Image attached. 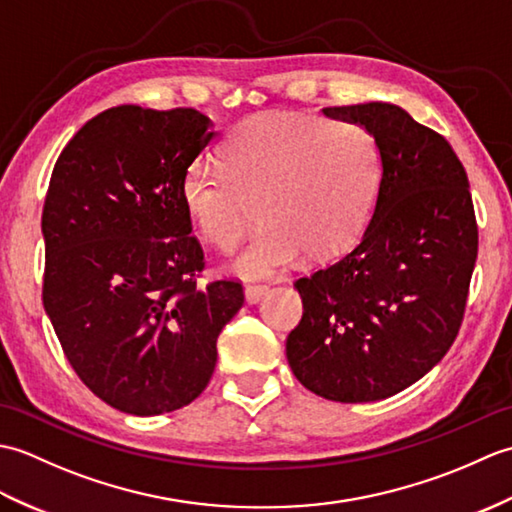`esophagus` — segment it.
I'll return each instance as SVG.
<instances>
[{"instance_id":"esophagus-1","label":"esophagus","mask_w":512,"mask_h":512,"mask_svg":"<svg viewBox=\"0 0 512 512\" xmlns=\"http://www.w3.org/2000/svg\"><path fill=\"white\" fill-rule=\"evenodd\" d=\"M266 292H268V286H264V284H250L244 288V295H246L248 303H257L266 295Z\"/></svg>"}]
</instances>
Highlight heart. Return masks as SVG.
I'll use <instances>...</instances> for the list:
<instances>
[{"label": "heart", "instance_id": "obj_1", "mask_svg": "<svg viewBox=\"0 0 512 512\" xmlns=\"http://www.w3.org/2000/svg\"><path fill=\"white\" fill-rule=\"evenodd\" d=\"M220 165L195 160L184 169L182 206L206 242L228 250L253 224L257 202L264 226L231 268L264 277L301 253L325 262L358 242L383 178V151L354 121L257 116L224 140Z\"/></svg>", "mask_w": 512, "mask_h": 512}]
</instances>
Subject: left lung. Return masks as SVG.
Returning <instances> with one entry per match:
<instances>
[{
    "label": "left lung",
    "mask_w": 512,
    "mask_h": 512,
    "mask_svg": "<svg viewBox=\"0 0 512 512\" xmlns=\"http://www.w3.org/2000/svg\"><path fill=\"white\" fill-rule=\"evenodd\" d=\"M365 125L383 151L374 215L334 264L299 277L292 374L334 402H372L416 383L449 352L477 259L469 178L447 138L398 105L325 107Z\"/></svg>",
    "instance_id": "obj_1"
}]
</instances>
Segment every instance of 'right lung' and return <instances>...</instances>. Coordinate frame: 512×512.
Wrapping results in <instances>:
<instances>
[{"label":"right lung","instance_id":"add662e5","mask_svg":"<svg viewBox=\"0 0 512 512\" xmlns=\"http://www.w3.org/2000/svg\"><path fill=\"white\" fill-rule=\"evenodd\" d=\"M211 127L193 107L118 105L85 123L52 169L43 308L83 385L134 416L202 394L217 336L244 303L235 279L198 288L204 250L180 200Z\"/></svg>","mask_w":512,"mask_h":512}]
</instances>
